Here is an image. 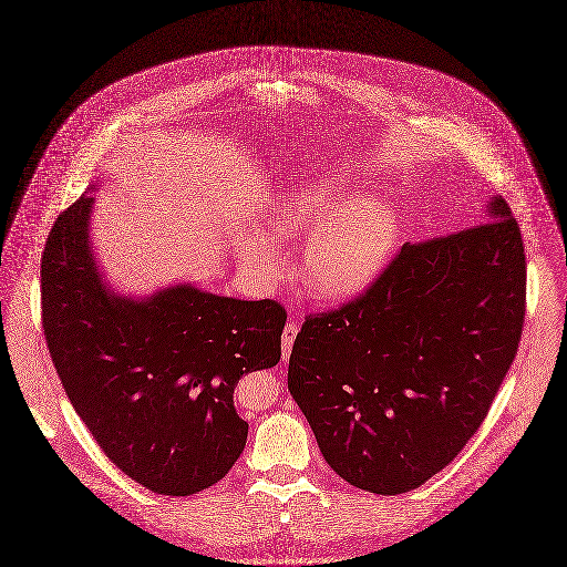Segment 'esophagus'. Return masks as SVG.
Listing matches in <instances>:
<instances>
[{
  "mask_svg": "<svg viewBox=\"0 0 567 567\" xmlns=\"http://www.w3.org/2000/svg\"><path fill=\"white\" fill-rule=\"evenodd\" d=\"M296 337H298V323L289 321V323L285 326V330H282V360H285V362H287L289 355H291Z\"/></svg>",
  "mask_w": 567,
  "mask_h": 567,
  "instance_id": "esophagus-1",
  "label": "esophagus"
}]
</instances>
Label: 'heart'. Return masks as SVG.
<instances>
[{"label":"heart","mask_w":567,"mask_h":567,"mask_svg":"<svg viewBox=\"0 0 567 567\" xmlns=\"http://www.w3.org/2000/svg\"><path fill=\"white\" fill-rule=\"evenodd\" d=\"M271 226L280 237H305L302 282L321 300H346L367 289L386 267L399 239L401 219L380 196H360L346 168H330L285 192ZM246 265L274 285L285 271L280 246L265 233L239 235Z\"/></svg>","instance_id":"obj_1"}]
</instances>
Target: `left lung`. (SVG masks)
<instances>
[{
  "label": "left lung",
  "instance_id": "1",
  "mask_svg": "<svg viewBox=\"0 0 567 567\" xmlns=\"http://www.w3.org/2000/svg\"><path fill=\"white\" fill-rule=\"evenodd\" d=\"M399 257L355 302L306 317L289 391L323 460L394 496L432 480L480 430L523 332L526 261L509 205Z\"/></svg>",
  "mask_w": 567,
  "mask_h": 567
}]
</instances>
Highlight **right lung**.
<instances>
[{"instance_id":"right-lung-1","label":"right lung","mask_w":567,"mask_h":567,"mask_svg":"<svg viewBox=\"0 0 567 567\" xmlns=\"http://www.w3.org/2000/svg\"><path fill=\"white\" fill-rule=\"evenodd\" d=\"M96 189L55 219L44 246L47 348L105 455L151 492L189 496L241 455L248 423L233 392L246 373L278 364L287 315L192 282L116 291L92 250Z\"/></svg>"}]
</instances>
